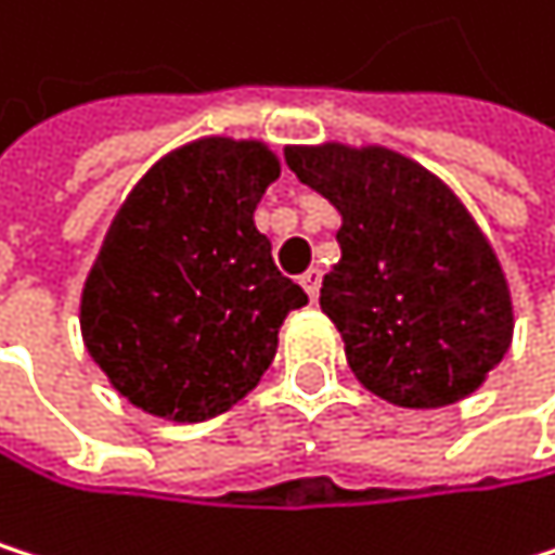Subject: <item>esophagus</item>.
<instances>
[{
	"mask_svg": "<svg viewBox=\"0 0 555 555\" xmlns=\"http://www.w3.org/2000/svg\"><path fill=\"white\" fill-rule=\"evenodd\" d=\"M299 283H302V289H306L309 302H315V299H319V289H322V272H319V269H309Z\"/></svg>",
	"mask_w": 555,
	"mask_h": 555,
	"instance_id": "esophagus-1",
	"label": "esophagus"
}]
</instances>
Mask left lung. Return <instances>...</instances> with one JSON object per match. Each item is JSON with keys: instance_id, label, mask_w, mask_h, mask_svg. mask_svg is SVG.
<instances>
[{"instance_id": "8db88e82", "label": "left lung", "mask_w": 555, "mask_h": 555, "mask_svg": "<svg viewBox=\"0 0 555 555\" xmlns=\"http://www.w3.org/2000/svg\"><path fill=\"white\" fill-rule=\"evenodd\" d=\"M286 164L341 217L319 302L359 385L411 411L470 398L509 351L513 296L461 196L382 144H289Z\"/></svg>"}]
</instances>
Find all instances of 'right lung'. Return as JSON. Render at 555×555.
<instances>
[{"label": "right lung", "instance_id": "obj_1", "mask_svg": "<svg viewBox=\"0 0 555 555\" xmlns=\"http://www.w3.org/2000/svg\"><path fill=\"white\" fill-rule=\"evenodd\" d=\"M280 157L256 138L164 154L117 207L81 286V338L134 408L196 424L243 401L306 293L272 262L253 214Z\"/></svg>", "mask_w": 555, "mask_h": 555}]
</instances>
